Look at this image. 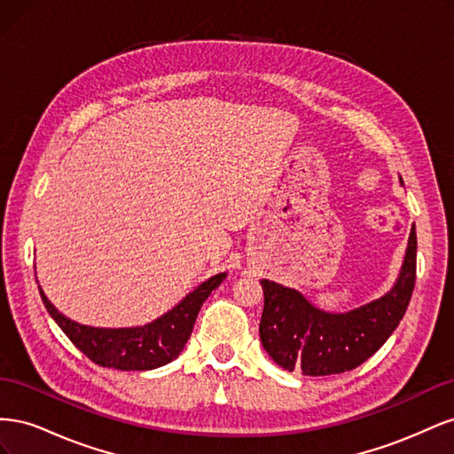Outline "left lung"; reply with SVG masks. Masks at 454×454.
I'll use <instances>...</instances> for the list:
<instances>
[{
  "instance_id": "8db88e82",
  "label": "left lung",
  "mask_w": 454,
  "mask_h": 454,
  "mask_svg": "<svg viewBox=\"0 0 454 454\" xmlns=\"http://www.w3.org/2000/svg\"><path fill=\"white\" fill-rule=\"evenodd\" d=\"M417 231L411 229L405 261L392 292L365 307L329 314L292 287L261 280L265 294L261 345L287 371L309 377L345 373L371 358L400 325L415 290Z\"/></svg>"
}]
</instances>
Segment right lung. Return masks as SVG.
I'll list each match as a JSON object with an SVG mask.
<instances>
[{"instance_id":"1","label":"right lung","mask_w":454,"mask_h":454,"mask_svg":"<svg viewBox=\"0 0 454 454\" xmlns=\"http://www.w3.org/2000/svg\"><path fill=\"white\" fill-rule=\"evenodd\" d=\"M225 277V272H219L202 282L180 305L142 327L106 329L77 324L54 309L43 292L39 290V294L54 322L89 360L121 371H147L167 365L180 356L202 303Z\"/></svg>"}]
</instances>
